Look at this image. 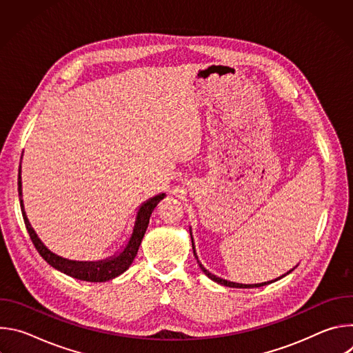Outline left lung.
<instances>
[{"label":"left lung","mask_w":353,"mask_h":353,"mask_svg":"<svg viewBox=\"0 0 353 353\" xmlns=\"http://www.w3.org/2000/svg\"><path fill=\"white\" fill-rule=\"evenodd\" d=\"M191 243H192V253H194V256H195V259H196V263H198V265H199V268L204 271V274L208 276V278H211L212 281H215V282H218V283H221V285H225V286H229V288H243V289H245V288H260V286H264V285H268V283H272V282H275V281H278V279H281V278H283L285 275H288V274H290L293 270H290L288 274H285V275H282L281 278H278V279H275V281H271V282H264V283H256V285H243V283H236V282H230V281H226V279H222V278H218L216 275H214V274H211L208 270H205L204 267H203V264H201L199 261H198V257H196V254H195V248H194V241H192V237H191Z\"/></svg>","instance_id":"1"}]
</instances>
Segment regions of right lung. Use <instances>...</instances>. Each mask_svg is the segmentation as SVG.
Returning <instances> with one entry per match:
<instances>
[{
  "mask_svg": "<svg viewBox=\"0 0 353 353\" xmlns=\"http://www.w3.org/2000/svg\"><path fill=\"white\" fill-rule=\"evenodd\" d=\"M18 192H19V199H21V211L23 215V222L25 226L28 229V233L30 236L32 243L34 244L36 250L39 251V254L50 264L52 267H54L56 270L81 279V281H88V282H105V281H110L116 276H119L120 274H123L125 270H128V267L131 265V263L134 261L138 248L141 245L142 237L146 232L148 223H149V218L152 211L155 210V207L159 204V201L165 196V194H159L154 198L148 199L146 203L139 208L138 211V216H137V222L134 226V232L132 236L127 244V247L124 248L123 253L112 260H106V261H100V263H75V261H68L64 260L61 257H57L56 254L50 253V251L46 248V245L40 241V239L37 237V234L34 233L33 228L30 226L28 216L25 214V208H23V201H22V183H21V166H19V176H18Z\"/></svg>",
  "mask_w": 353,
  "mask_h": 353,
  "instance_id": "add662e5",
  "label": "right lung"
}]
</instances>
